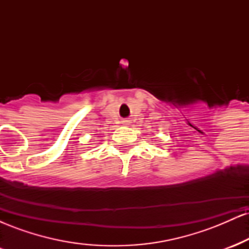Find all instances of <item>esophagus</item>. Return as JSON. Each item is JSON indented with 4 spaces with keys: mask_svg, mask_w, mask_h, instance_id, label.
Segmentation results:
<instances>
[{
    "mask_svg": "<svg viewBox=\"0 0 249 249\" xmlns=\"http://www.w3.org/2000/svg\"><path fill=\"white\" fill-rule=\"evenodd\" d=\"M130 121H124V122H123V124H124V125H130Z\"/></svg>",
    "mask_w": 249,
    "mask_h": 249,
    "instance_id": "esophagus-1",
    "label": "esophagus"
}]
</instances>
